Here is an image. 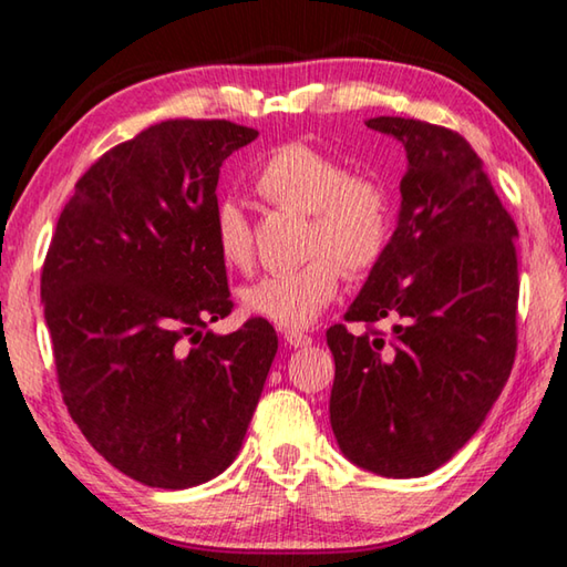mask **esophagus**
I'll use <instances>...</instances> for the list:
<instances>
[{
  "label": "esophagus",
  "mask_w": 567,
  "mask_h": 567,
  "mask_svg": "<svg viewBox=\"0 0 567 567\" xmlns=\"http://www.w3.org/2000/svg\"><path fill=\"white\" fill-rule=\"evenodd\" d=\"M285 340L290 348H307L312 342V338L302 330H285Z\"/></svg>",
  "instance_id": "obj_1"
}]
</instances>
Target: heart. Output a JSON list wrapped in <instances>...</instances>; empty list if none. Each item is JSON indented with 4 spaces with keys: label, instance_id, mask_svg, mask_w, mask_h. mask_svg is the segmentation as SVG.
I'll return each instance as SVG.
<instances>
[{
    "label": "heart",
    "instance_id": "1",
    "mask_svg": "<svg viewBox=\"0 0 567 567\" xmlns=\"http://www.w3.org/2000/svg\"><path fill=\"white\" fill-rule=\"evenodd\" d=\"M255 192L267 205L307 215V260L243 290L245 310L257 318L287 330L307 328L334 300L342 270L364 275L388 252L395 207L385 182L370 172H350L340 157L310 142L277 145L255 172ZM213 239L229 270L252 272L255 227L237 199L217 203Z\"/></svg>",
    "mask_w": 567,
    "mask_h": 567
}]
</instances>
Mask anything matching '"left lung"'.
I'll return each instance as SVG.
<instances>
[{"mask_svg":"<svg viewBox=\"0 0 567 567\" xmlns=\"http://www.w3.org/2000/svg\"><path fill=\"white\" fill-rule=\"evenodd\" d=\"M364 124L405 145L408 172L388 252L344 312L365 330H328L330 422L354 465L420 477L477 433L511 378L517 227L463 134L410 117Z\"/></svg>","mask_w":567,"mask_h":567,"instance_id":"8db88e82","label":"left lung"}]
</instances>
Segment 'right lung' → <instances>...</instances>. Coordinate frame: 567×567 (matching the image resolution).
Here are the masks:
<instances>
[{"instance_id": "1", "label": "right lung", "mask_w": 567, "mask_h": 567, "mask_svg": "<svg viewBox=\"0 0 567 567\" xmlns=\"http://www.w3.org/2000/svg\"><path fill=\"white\" fill-rule=\"evenodd\" d=\"M257 130L167 120L76 179L42 267L56 382L92 447L137 483L182 491L233 463L277 332L235 310L213 239L219 167Z\"/></svg>"}]
</instances>
